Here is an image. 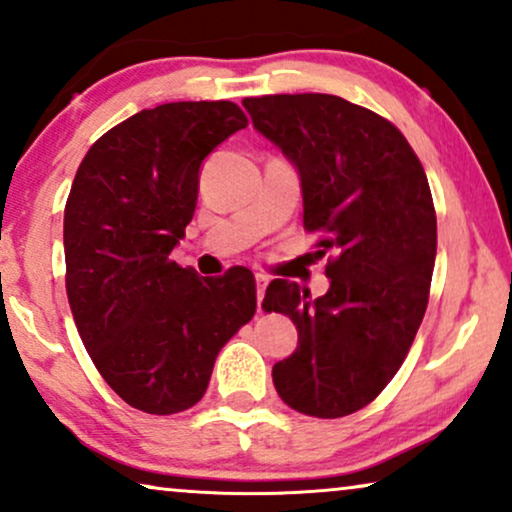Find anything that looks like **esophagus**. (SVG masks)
Instances as JSON below:
<instances>
[{"mask_svg":"<svg viewBox=\"0 0 512 512\" xmlns=\"http://www.w3.org/2000/svg\"><path fill=\"white\" fill-rule=\"evenodd\" d=\"M267 284H269V279L264 274H255V286H257V305L262 303V298H264V291H267Z\"/></svg>","mask_w":512,"mask_h":512,"instance_id":"34e87169","label":"esophagus"}]
</instances>
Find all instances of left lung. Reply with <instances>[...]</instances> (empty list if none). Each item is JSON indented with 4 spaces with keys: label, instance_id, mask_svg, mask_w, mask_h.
Here are the masks:
<instances>
[{
    "label": "left lung",
    "instance_id": "8db88e82",
    "mask_svg": "<svg viewBox=\"0 0 512 512\" xmlns=\"http://www.w3.org/2000/svg\"><path fill=\"white\" fill-rule=\"evenodd\" d=\"M252 125L296 166L305 231L322 233L330 289L274 279L264 310L289 315L296 351L274 363L279 397L317 419L373 402L419 332L436 264L424 166L385 117L330 93L245 98Z\"/></svg>",
    "mask_w": 512,
    "mask_h": 512
}]
</instances>
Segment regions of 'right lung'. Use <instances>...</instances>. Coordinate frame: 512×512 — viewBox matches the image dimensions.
Wrapping results in <instances>:
<instances>
[{
  "mask_svg": "<svg viewBox=\"0 0 512 512\" xmlns=\"http://www.w3.org/2000/svg\"><path fill=\"white\" fill-rule=\"evenodd\" d=\"M248 117L231 101L142 110L88 149L64 207L67 298L103 380L129 407L178 414L207 392L223 344L257 308L255 276H199L170 260L202 161Z\"/></svg>",
  "mask_w": 512,
  "mask_h": 512,
  "instance_id": "right-lung-1",
  "label": "right lung"
}]
</instances>
